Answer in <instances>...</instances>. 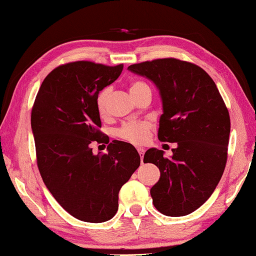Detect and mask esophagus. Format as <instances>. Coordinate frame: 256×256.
<instances>
[{
	"mask_svg": "<svg viewBox=\"0 0 256 256\" xmlns=\"http://www.w3.org/2000/svg\"><path fill=\"white\" fill-rule=\"evenodd\" d=\"M137 152L140 153V158L143 159V154H144V152H145V150L143 148H137Z\"/></svg>",
	"mask_w": 256,
	"mask_h": 256,
	"instance_id": "34e87169",
	"label": "esophagus"
}]
</instances>
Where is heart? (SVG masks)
Returning a JSON list of instances; mask_svg holds the SVG:
<instances>
[{
    "label": "heart",
    "mask_w": 256,
    "mask_h": 256,
    "mask_svg": "<svg viewBox=\"0 0 256 256\" xmlns=\"http://www.w3.org/2000/svg\"><path fill=\"white\" fill-rule=\"evenodd\" d=\"M148 88V84L143 82H136L130 88V92ZM111 92V89L105 88L100 92L97 97V108L100 114H104L106 112V104ZM151 124L146 120H129L124 122L121 127L118 129L116 135L124 140L132 144H144L150 138Z\"/></svg>",
    "instance_id": "obj_1"
}]
</instances>
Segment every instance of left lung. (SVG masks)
<instances>
[{"mask_svg": "<svg viewBox=\"0 0 256 256\" xmlns=\"http://www.w3.org/2000/svg\"><path fill=\"white\" fill-rule=\"evenodd\" d=\"M128 70L158 88L164 111L158 138L178 145L170 158L154 148L145 152L144 164H154L160 170L150 191L153 205L167 216L190 214L207 202L223 175L229 111L213 78L192 62L164 58Z\"/></svg>", "mask_w": 256, "mask_h": 256, "instance_id": "left-lung-1", "label": "left lung"}]
</instances>
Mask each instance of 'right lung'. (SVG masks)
I'll return each mask as SVG.
<instances>
[{
    "label": "right lung",
    "mask_w": 256,
    "mask_h": 256,
    "mask_svg": "<svg viewBox=\"0 0 256 256\" xmlns=\"http://www.w3.org/2000/svg\"><path fill=\"white\" fill-rule=\"evenodd\" d=\"M124 65L92 62L60 65L43 80L35 98L30 126L43 182L57 202L84 222L102 223L116 215L119 191L140 167L132 144L113 140L108 153L94 154L102 142L97 97L113 84Z\"/></svg>",
    "instance_id": "1"
}]
</instances>
